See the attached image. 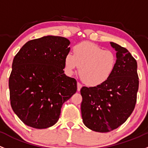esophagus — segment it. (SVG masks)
<instances>
[{
	"mask_svg": "<svg viewBox=\"0 0 148 148\" xmlns=\"http://www.w3.org/2000/svg\"><path fill=\"white\" fill-rule=\"evenodd\" d=\"M82 85L79 82H78V83H77V91H80L81 88H82Z\"/></svg>",
	"mask_w": 148,
	"mask_h": 148,
	"instance_id": "esophagus-1",
	"label": "esophagus"
}]
</instances>
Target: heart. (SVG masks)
I'll return each mask as SVG.
<instances>
[{
	"mask_svg": "<svg viewBox=\"0 0 148 148\" xmlns=\"http://www.w3.org/2000/svg\"><path fill=\"white\" fill-rule=\"evenodd\" d=\"M117 63L116 54L111 50L89 42H82L74 47V54L65 56L64 66L71 74L80 67L79 75L89 86H98L106 82L114 71Z\"/></svg>",
	"mask_w": 148,
	"mask_h": 148,
	"instance_id": "b5f03b06",
	"label": "heart"
}]
</instances>
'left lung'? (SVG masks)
Instances as JSON below:
<instances>
[{"label":"left lung","instance_id":"left-lung-1","mask_svg":"<svg viewBox=\"0 0 148 148\" xmlns=\"http://www.w3.org/2000/svg\"><path fill=\"white\" fill-rule=\"evenodd\" d=\"M116 51V68L103 84L81 89L82 116L84 125L107 133L126 121L136 106L139 80L137 62L125 47L110 42Z\"/></svg>","mask_w":148,"mask_h":148}]
</instances>
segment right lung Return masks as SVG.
<instances>
[{"label": "right lung", "mask_w": 148, "mask_h": 148, "mask_svg": "<svg viewBox=\"0 0 148 148\" xmlns=\"http://www.w3.org/2000/svg\"><path fill=\"white\" fill-rule=\"evenodd\" d=\"M69 44L65 37L48 35L29 40L14 57L10 105L25 125L37 129L54 125L64 103L77 91L76 79L63 70Z\"/></svg>", "instance_id": "1"}]
</instances>
